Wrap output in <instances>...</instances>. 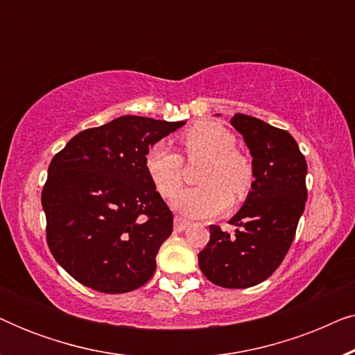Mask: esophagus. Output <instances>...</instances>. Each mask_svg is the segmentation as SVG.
<instances>
[{"mask_svg":"<svg viewBox=\"0 0 355 355\" xmlns=\"http://www.w3.org/2000/svg\"><path fill=\"white\" fill-rule=\"evenodd\" d=\"M189 226H191V221L184 220V218H181V216H176V218H174V231H176V232H182V231H186Z\"/></svg>","mask_w":355,"mask_h":355,"instance_id":"esophagus-1","label":"esophagus"}]
</instances>
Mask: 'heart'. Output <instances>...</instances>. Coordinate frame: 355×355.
I'll return each mask as SVG.
<instances>
[{
	"label": "heart",
	"mask_w": 355,
	"mask_h": 355,
	"mask_svg": "<svg viewBox=\"0 0 355 355\" xmlns=\"http://www.w3.org/2000/svg\"><path fill=\"white\" fill-rule=\"evenodd\" d=\"M182 145L191 157L207 158L200 174V187H181L182 159L166 142L152 145L145 153V171L163 197H173L171 205L189 218H211L230 207L231 193L242 197L250 186L252 169L236 152V137L216 123H198L182 135Z\"/></svg>",
	"instance_id": "heart-1"
}]
</instances>
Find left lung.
<instances>
[{"label":"left lung","mask_w":355,"mask_h":355,"mask_svg":"<svg viewBox=\"0 0 355 355\" xmlns=\"http://www.w3.org/2000/svg\"><path fill=\"white\" fill-rule=\"evenodd\" d=\"M231 125L249 148L254 182L230 220L234 232L210 226L198 266L213 284L244 289L271 276L293 244L307 202V162L283 129L245 114H234Z\"/></svg>","instance_id":"left-lung-1"}]
</instances>
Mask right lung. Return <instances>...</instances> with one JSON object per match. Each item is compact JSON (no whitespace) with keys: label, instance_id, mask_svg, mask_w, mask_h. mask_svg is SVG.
<instances>
[{"label":"right lung","instance_id":"1","mask_svg":"<svg viewBox=\"0 0 355 355\" xmlns=\"http://www.w3.org/2000/svg\"><path fill=\"white\" fill-rule=\"evenodd\" d=\"M186 124L121 116L82 130L51 159L42 192L46 241L76 281L106 294L144 286L173 232V213L145 171V153Z\"/></svg>","mask_w":355,"mask_h":355}]
</instances>
